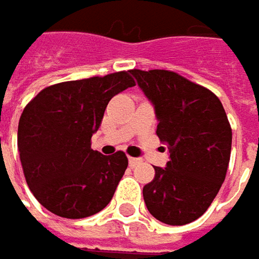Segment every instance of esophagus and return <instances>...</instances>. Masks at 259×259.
Segmentation results:
<instances>
[{
  "mask_svg": "<svg viewBox=\"0 0 259 259\" xmlns=\"http://www.w3.org/2000/svg\"><path fill=\"white\" fill-rule=\"evenodd\" d=\"M129 163L132 167H135V166H138L139 163H142V159H140V157H129Z\"/></svg>",
  "mask_w": 259,
  "mask_h": 259,
  "instance_id": "34e87169",
  "label": "esophagus"
}]
</instances>
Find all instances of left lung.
<instances>
[{"label": "left lung", "mask_w": 259, "mask_h": 259, "mask_svg": "<svg viewBox=\"0 0 259 259\" xmlns=\"http://www.w3.org/2000/svg\"><path fill=\"white\" fill-rule=\"evenodd\" d=\"M155 106L156 135L167 145L166 167L143 188L147 210L167 225L202 217L225 181L232 130L224 106L203 85L169 70H130Z\"/></svg>", "instance_id": "1"}]
</instances>
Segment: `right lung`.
Wrapping results in <instances>:
<instances>
[{
    "label": "right lung",
    "mask_w": 259,
    "mask_h": 259,
    "mask_svg": "<svg viewBox=\"0 0 259 259\" xmlns=\"http://www.w3.org/2000/svg\"><path fill=\"white\" fill-rule=\"evenodd\" d=\"M130 71L64 81L41 90L18 123V152L27 185L41 205L61 218L80 219L112 201L127 167L123 152L92 149L113 96L133 87Z\"/></svg>",
    "instance_id": "add662e5"
}]
</instances>
